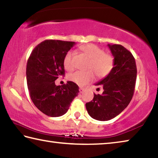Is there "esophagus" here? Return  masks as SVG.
<instances>
[{
  "instance_id": "1",
  "label": "esophagus",
  "mask_w": 158,
  "mask_h": 158,
  "mask_svg": "<svg viewBox=\"0 0 158 158\" xmlns=\"http://www.w3.org/2000/svg\"><path fill=\"white\" fill-rule=\"evenodd\" d=\"M84 88H79V93H82L83 92H84Z\"/></svg>"
}]
</instances>
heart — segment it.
Masks as SVG:
<instances>
[{
	"label": "heart",
	"instance_id": "b5f03b06",
	"mask_svg": "<svg viewBox=\"0 0 158 158\" xmlns=\"http://www.w3.org/2000/svg\"><path fill=\"white\" fill-rule=\"evenodd\" d=\"M81 52L90 58L85 72L77 71L68 75V79L77 85H85L95 78L94 74L99 79L105 78L114 68L115 59L111 53H105L102 48L93 44H88L80 47ZM74 52L68 51L63 58V65L68 70L73 69V57Z\"/></svg>",
	"mask_w": 158,
	"mask_h": 158
}]
</instances>
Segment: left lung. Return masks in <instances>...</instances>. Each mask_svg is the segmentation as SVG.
Wrapping results in <instances>:
<instances>
[{
	"instance_id": "obj_1",
	"label": "left lung",
	"mask_w": 158,
	"mask_h": 158,
	"mask_svg": "<svg viewBox=\"0 0 158 158\" xmlns=\"http://www.w3.org/2000/svg\"><path fill=\"white\" fill-rule=\"evenodd\" d=\"M114 56V68L96 85H102V94L94 93L93 100L85 104L93 118L105 121L124 110L133 97L137 79V65L130 51L121 44H108Z\"/></svg>"
}]
</instances>
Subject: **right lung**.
Here are the masks:
<instances>
[{
	"label": "right lung",
	"mask_w": 158,
	"mask_h": 158,
	"mask_svg": "<svg viewBox=\"0 0 158 158\" xmlns=\"http://www.w3.org/2000/svg\"><path fill=\"white\" fill-rule=\"evenodd\" d=\"M75 42L47 40L34 48L26 65L30 97L35 106L51 117L65 114L79 93L73 81L56 85L55 81L65 75L63 58Z\"/></svg>",
	"instance_id": "add662e5"
}]
</instances>
